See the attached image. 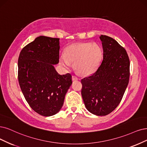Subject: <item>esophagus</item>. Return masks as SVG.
Wrapping results in <instances>:
<instances>
[{"mask_svg":"<svg viewBox=\"0 0 147 147\" xmlns=\"http://www.w3.org/2000/svg\"><path fill=\"white\" fill-rule=\"evenodd\" d=\"M78 80V77H76V76H72V80Z\"/></svg>","mask_w":147,"mask_h":147,"instance_id":"obj_1","label":"esophagus"}]
</instances>
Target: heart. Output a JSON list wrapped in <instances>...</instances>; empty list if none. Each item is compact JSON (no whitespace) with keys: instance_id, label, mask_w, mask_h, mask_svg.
<instances>
[{"instance_id":"1","label":"heart","mask_w":147,"mask_h":147,"mask_svg":"<svg viewBox=\"0 0 147 147\" xmlns=\"http://www.w3.org/2000/svg\"><path fill=\"white\" fill-rule=\"evenodd\" d=\"M102 58V50L96 43H80L68 46L65 56L60 57V63L65 68L71 67V62L77 71L84 75L94 72Z\"/></svg>"}]
</instances>
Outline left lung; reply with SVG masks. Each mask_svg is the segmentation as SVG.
<instances>
[{"mask_svg": "<svg viewBox=\"0 0 147 147\" xmlns=\"http://www.w3.org/2000/svg\"><path fill=\"white\" fill-rule=\"evenodd\" d=\"M103 60L96 71L81 80V94L91 113L106 116L120 104L129 78L128 54L113 38L101 35Z\"/></svg>", "mask_w": 147, "mask_h": 147, "instance_id": "1", "label": "left lung"}]
</instances>
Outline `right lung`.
Here are the masks:
<instances>
[{"instance_id": "1", "label": "right lung", "mask_w": 147, "mask_h": 147, "mask_svg": "<svg viewBox=\"0 0 147 147\" xmlns=\"http://www.w3.org/2000/svg\"><path fill=\"white\" fill-rule=\"evenodd\" d=\"M59 39L39 36L21 50L18 80L30 107L43 116L57 113L72 84L71 75H60L53 65L59 62Z\"/></svg>"}]
</instances>
